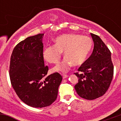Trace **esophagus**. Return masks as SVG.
<instances>
[{
    "label": "esophagus",
    "instance_id": "1",
    "mask_svg": "<svg viewBox=\"0 0 121 121\" xmlns=\"http://www.w3.org/2000/svg\"><path fill=\"white\" fill-rule=\"evenodd\" d=\"M62 75H63V78H66L68 77V75H66V74H62Z\"/></svg>",
    "mask_w": 121,
    "mask_h": 121
}]
</instances>
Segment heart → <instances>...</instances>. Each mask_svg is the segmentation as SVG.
I'll return each instance as SVG.
<instances>
[{"label":"heart","instance_id":"heart-1","mask_svg":"<svg viewBox=\"0 0 121 121\" xmlns=\"http://www.w3.org/2000/svg\"><path fill=\"white\" fill-rule=\"evenodd\" d=\"M55 44L44 48L43 57L47 62L57 64L64 52L65 58L53 68V71L66 72L73 65L83 64L87 58L92 47V39L87 36L65 34L55 39Z\"/></svg>","mask_w":121,"mask_h":121}]
</instances>
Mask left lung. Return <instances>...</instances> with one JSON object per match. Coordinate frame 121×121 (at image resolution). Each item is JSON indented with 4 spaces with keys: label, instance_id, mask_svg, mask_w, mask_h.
<instances>
[{
    "label": "left lung",
    "instance_id": "left-lung-1",
    "mask_svg": "<svg viewBox=\"0 0 121 121\" xmlns=\"http://www.w3.org/2000/svg\"><path fill=\"white\" fill-rule=\"evenodd\" d=\"M94 47L90 57L74 74L78 82L74 86L81 98L95 99L105 94L111 83L113 65L111 52L97 35L91 33Z\"/></svg>",
    "mask_w": 121,
    "mask_h": 121
}]
</instances>
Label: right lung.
I'll list each match as a JSON object with an SVG mask.
<instances>
[{
	"label": "right lung",
	"mask_w": 121,
	"mask_h": 121,
	"mask_svg": "<svg viewBox=\"0 0 121 121\" xmlns=\"http://www.w3.org/2000/svg\"><path fill=\"white\" fill-rule=\"evenodd\" d=\"M44 34L30 36L16 46L10 57L9 76L19 98L36 108L48 107L57 99L63 78L58 73L46 77L43 57Z\"/></svg>",
	"instance_id": "right-lung-1"
}]
</instances>
